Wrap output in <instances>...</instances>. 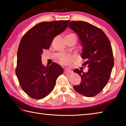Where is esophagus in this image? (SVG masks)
<instances>
[{"label": "esophagus", "instance_id": "esophagus-1", "mask_svg": "<svg viewBox=\"0 0 126 126\" xmlns=\"http://www.w3.org/2000/svg\"><path fill=\"white\" fill-rule=\"evenodd\" d=\"M72 71L71 70H70L69 69H65V71H64V73L65 74H69V73H71Z\"/></svg>", "mask_w": 126, "mask_h": 126}]
</instances>
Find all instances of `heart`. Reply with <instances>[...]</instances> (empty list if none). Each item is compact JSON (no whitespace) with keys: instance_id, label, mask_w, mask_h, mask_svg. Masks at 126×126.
I'll return each instance as SVG.
<instances>
[{"instance_id":"1","label":"heart","mask_w":126,"mask_h":126,"mask_svg":"<svg viewBox=\"0 0 126 126\" xmlns=\"http://www.w3.org/2000/svg\"><path fill=\"white\" fill-rule=\"evenodd\" d=\"M72 36H74V37H76V34L74 33H69L68 34L66 35V37H72ZM60 62L62 64H67L69 62V59L67 58H62L60 59Z\"/></svg>"}]
</instances>
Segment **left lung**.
Listing matches in <instances>:
<instances>
[{"instance_id":"left-lung-1","label":"left lung","mask_w":126,"mask_h":126,"mask_svg":"<svg viewBox=\"0 0 126 126\" xmlns=\"http://www.w3.org/2000/svg\"><path fill=\"white\" fill-rule=\"evenodd\" d=\"M69 27L77 33L82 43V58L86 60L82 66L89 68L87 73L83 68L74 70L82 82L73 88L84 96L94 97L103 90L111 74L114 58L110 42L102 29L87 22L71 21Z\"/></svg>"}]
</instances>
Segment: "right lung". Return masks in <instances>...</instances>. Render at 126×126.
Returning <instances> with one entry per match:
<instances>
[{
    "label": "right lung",
    "mask_w": 126,
    "mask_h": 126,
    "mask_svg": "<svg viewBox=\"0 0 126 126\" xmlns=\"http://www.w3.org/2000/svg\"><path fill=\"white\" fill-rule=\"evenodd\" d=\"M69 20L43 22L35 25L23 36L17 52L16 74L24 92L40 99L54 89L57 78L63 73L58 64L44 67L41 54L48 49L54 38L68 27Z\"/></svg>",
    "instance_id": "obj_1"
}]
</instances>
